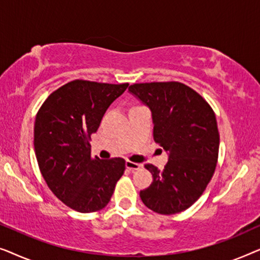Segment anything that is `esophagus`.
<instances>
[{
  "label": "esophagus",
  "mask_w": 260,
  "mask_h": 260,
  "mask_svg": "<svg viewBox=\"0 0 260 260\" xmlns=\"http://www.w3.org/2000/svg\"><path fill=\"white\" fill-rule=\"evenodd\" d=\"M125 166H126V168L129 169V170H138V169H141L142 168V165L141 163H136V162H131V161H126V163H125Z\"/></svg>",
  "instance_id": "34e87169"
}]
</instances>
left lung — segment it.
<instances>
[{
  "label": "left lung",
  "instance_id": "obj_1",
  "mask_svg": "<svg viewBox=\"0 0 260 260\" xmlns=\"http://www.w3.org/2000/svg\"><path fill=\"white\" fill-rule=\"evenodd\" d=\"M129 91L150 109L154 140L169 155L162 170L145 165L152 183L140 191L142 201L158 214L186 211L205 191L218 162L215 113L197 91L179 81L134 84Z\"/></svg>",
  "mask_w": 260,
  "mask_h": 260
}]
</instances>
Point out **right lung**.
<instances>
[{"label": "right lung", "instance_id": "1", "mask_svg": "<svg viewBox=\"0 0 260 260\" xmlns=\"http://www.w3.org/2000/svg\"><path fill=\"white\" fill-rule=\"evenodd\" d=\"M127 86L70 81L52 92L37 113L34 149L39 168L53 194L74 211L104 208L124 174V158L91 157L90 141L106 110Z\"/></svg>", "mask_w": 260, "mask_h": 260}]
</instances>
